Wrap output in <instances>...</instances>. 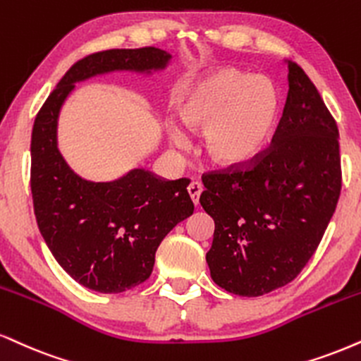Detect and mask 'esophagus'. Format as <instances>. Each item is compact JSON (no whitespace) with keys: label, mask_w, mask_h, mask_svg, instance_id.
Here are the masks:
<instances>
[{"label":"esophagus","mask_w":361,"mask_h":361,"mask_svg":"<svg viewBox=\"0 0 361 361\" xmlns=\"http://www.w3.org/2000/svg\"><path fill=\"white\" fill-rule=\"evenodd\" d=\"M202 192H203V188L198 181H192V183L188 185V195H190V198H192L193 205H198V200H200V195H202Z\"/></svg>","instance_id":"34e87169"}]
</instances>
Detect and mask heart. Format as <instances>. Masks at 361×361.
<instances>
[{
    "instance_id": "1",
    "label": "heart",
    "mask_w": 361,
    "mask_h": 361,
    "mask_svg": "<svg viewBox=\"0 0 361 361\" xmlns=\"http://www.w3.org/2000/svg\"><path fill=\"white\" fill-rule=\"evenodd\" d=\"M277 94L262 77L222 68L181 92L176 119L193 134L203 133V154L214 166L238 169L254 161L266 147L277 121ZM169 145L190 147L181 129H166Z\"/></svg>"
}]
</instances>
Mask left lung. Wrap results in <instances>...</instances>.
<instances>
[{
	"label": "left lung",
	"instance_id": "1",
	"mask_svg": "<svg viewBox=\"0 0 361 361\" xmlns=\"http://www.w3.org/2000/svg\"><path fill=\"white\" fill-rule=\"evenodd\" d=\"M272 146L245 171L203 176L214 219L207 264L215 284L257 298L289 284L318 249L341 192L338 128L299 65Z\"/></svg>",
	"mask_w": 361,
	"mask_h": 361
}]
</instances>
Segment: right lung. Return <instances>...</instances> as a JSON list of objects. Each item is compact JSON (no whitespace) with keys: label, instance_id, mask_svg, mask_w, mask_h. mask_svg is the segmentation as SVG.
Here are the masks:
<instances>
[{"label":"right lung","instance_id":"right-lung-1","mask_svg":"<svg viewBox=\"0 0 361 361\" xmlns=\"http://www.w3.org/2000/svg\"><path fill=\"white\" fill-rule=\"evenodd\" d=\"M166 50L114 49L73 63L35 119L32 195L38 228L60 267L87 289L117 294L145 282L169 230L193 214L188 178L166 180L141 166L109 181L82 178L59 147V117L75 84L114 72L151 77Z\"/></svg>","mask_w":361,"mask_h":361}]
</instances>
